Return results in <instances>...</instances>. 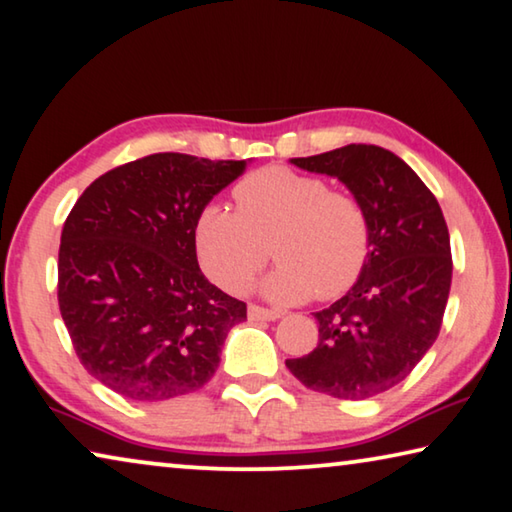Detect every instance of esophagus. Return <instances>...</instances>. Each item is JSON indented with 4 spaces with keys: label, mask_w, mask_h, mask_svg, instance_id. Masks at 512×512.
Returning <instances> with one entry per match:
<instances>
[{
    "label": "esophagus",
    "mask_w": 512,
    "mask_h": 512,
    "mask_svg": "<svg viewBox=\"0 0 512 512\" xmlns=\"http://www.w3.org/2000/svg\"><path fill=\"white\" fill-rule=\"evenodd\" d=\"M247 316H249V320H277L283 316V313L272 311V309H263V306H258V304H249Z\"/></svg>",
    "instance_id": "34e87169"
}]
</instances>
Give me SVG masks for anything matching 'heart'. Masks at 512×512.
Masks as SVG:
<instances>
[{"label": "heart", "instance_id": "1", "mask_svg": "<svg viewBox=\"0 0 512 512\" xmlns=\"http://www.w3.org/2000/svg\"><path fill=\"white\" fill-rule=\"evenodd\" d=\"M233 196L238 210L210 203L194 224L199 261L217 286L242 293L270 249L279 263L258 286L267 300H334L355 286L371 254V222L357 196L288 167L242 178Z\"/></svg>", "mask_w": 512, "mask_h": 512}]
</instances>
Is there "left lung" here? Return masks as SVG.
<instances>
[{
	"instance_id": "left-lung-1",
	"label": "left lung",
	"mask_w": 512,
	"mask_h": 512,
	"mask_svg": "<svg viewBox=\"0 0 512 512\" xmlns=\"http://www.w3.org/2000/svg\"><path fill=\"white\" fill-rule=\"evenodd\" d=\"M290 164L338 178L357 196L371 222V254L355 286L313 313L316 348L286 366L304 387L327 396H377L412 373L442 327L453 272L442 208L387 148L348 144Z\"/></svg>"
}]
</instances>
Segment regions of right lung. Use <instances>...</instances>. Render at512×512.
Wrapping results in <instances>:
<instances>
[{
  "label": "right lung",
  "mask_w": 512,
  "mask_h": 512,
  "mask_svg": "<svg viewBox=\"0 0 512 512\" xmlns=\"http://www.w3.org/2000/svg\"><path fill=\"white\" fill-rule=\"evenodd\" d=\"M247 160L155 153L86 187L59 247V309L82 366L137 403L201 389L247 304L203 277L199 212Z\"/></svg>",
  "instance_id": "obj_1"
}]
</instances>
